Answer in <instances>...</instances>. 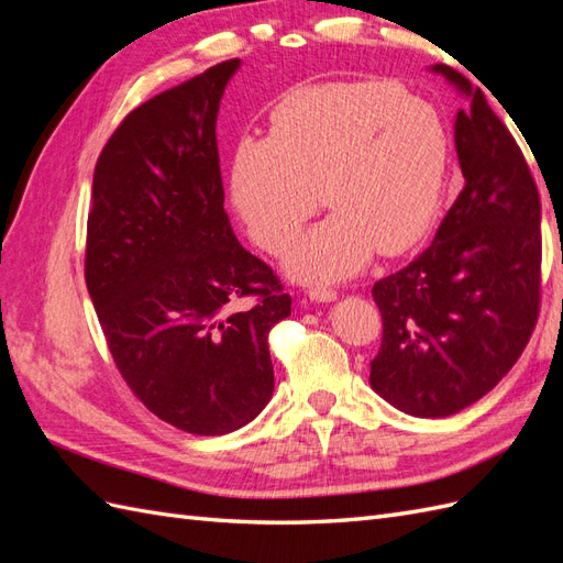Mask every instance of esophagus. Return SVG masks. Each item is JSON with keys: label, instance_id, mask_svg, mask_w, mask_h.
I'll return each mask as SVG.
<instances>
[{"label": "esophagus", "instance_id": "34e87169", "mask_svg": "<svg viewBox=\"0 0 563 563\" xmlns=\"http://www.w3.org/2000/svg\"><path fill=\"white\" fill-rule=\"evenodd\" d=\"M308 296H310V300H317V302H331L338 298L333 288H327V286H312Z\"/></svg>", "mask_w": 563, "mask_h": 563}]
</instances>
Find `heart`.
I'll return each instance as SVG.
<instances>
[{
  "mask_svg": "<svg viewBox=\"0 0 563 563\" xmlns=\"http://www.w3.org/2000/svg\"><path fill=\"white\" fill-rule=\"evenodd\" d=\"M451 139L424 100L387 79L305 84L269 112L267 139L234 147L230 190L253 242L282 253L321 199L331 213L288 251L300 282L352 277L373 251L397 255L430 228Z\"/></svg>",
  "mask_w": 563,
  "mask_h": 563,
  "instance_id": "1",
  "label": "heart"
}]
</instances>
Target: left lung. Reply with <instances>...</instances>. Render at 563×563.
Listing matches in <instances>:
<instances>
[{"label":"left lung","mask_w":563,"mask_h":563,"mask_svg":"<svg viewBox=\"0 0 563 563\" xmlns=\"http://www.w3.org/2000/svg\"><path fill=\"white\" fill-rule=\"evenodd\" d=\"M455 117L465 187L432 246L373 284L383 340L371 387L418 418H446L482 399L517 364L540 314V195L515 135L465 75Z\"/></svg>","instance_id":"8db88e82"}]
</instances>
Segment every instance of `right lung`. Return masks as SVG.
<instances>
[{"mask_svg": "<svg viewBox=\"0 0 563 563\" xmlns=\"http://www.w3.org/2000/svg\"><path fill=\"white\" fill-rule=\"evenodd\" d=\"M236 67L218 63L124 117L96 162L87 223L84 277L114 366L147 411L201 437L263 411L267 335L291 314L223 209L216 117Z\"/></svg>", "mask_w": 563, "mask_h": 563, "instance_id": "obj_1", "label": "right lung"}]
</instances>
